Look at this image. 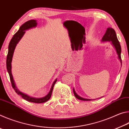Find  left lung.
<instances>
[{"instance_id":"obj_1","label":"left lung","mask_w":129,"mask_h":129,"mask_svg":"<svg viewBox=\"0 0 129 129\" xmlns=\"http://www.w3.org/2000/svg\"><path fill=\"white\" fill-rule=\"evenodd\" d=\"M102 41H111L112 43V44L114 45L115 49H116L117 53L119 59L121 61V65H122V60H121V45H120L119 42L118 40L116 33L114 29H113L112 28H108L107 29L105 34L103 36V38L102 39ZM73 93L75 94V97L77 98V99L82 100V101H90V100L89 99H85L83 98L80 97L79 95H78L75 92V89H73Z\"/></svg>"}]
</instances>
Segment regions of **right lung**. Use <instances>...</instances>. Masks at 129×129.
<instances>
[{
  "instance_id": "right-lung-1",
  "label": "right lung",
  "mask_w": 129,
  "mask_h": 129,
  "mask_svg": "<svg viewBox=\"0 0 129 129\" xmlns=\"http://www.w3.org/2000/svg\"><path fill=\"white\" fill-rule=\"evenodd\" d=\"M37 25V23L35 20H30L25 22L24 24L21 26L19 28L16 34H15L14 36L12 37V38L11 40L9 45H8V52L7 56V60H6V64H7V69L8 72V74L10 75V78L11 80V82L12 86V88L15 91L17 94L21 96V97L23 98L27 101L30 102H34V103H37V104H40V103H43V102H45L50 99V98L51 97L52 90H53V87L54 84L57 81V80H56L53 82V84H52L51 90H50L49 93L48 94L45 96L44 97L40 98V99H35V98L30 97L29 96L27 95V94H25L23 93H21V91L18 90V89L17 88V87L15 85V83L14 82V78L12 77V75L11 73V62H12V56L13 54H14V52L15 47L16 46V44L22 38L24 34H25V30L29 29V28H31L32 27H35Z\"/></svg>"
}]
</instances>
